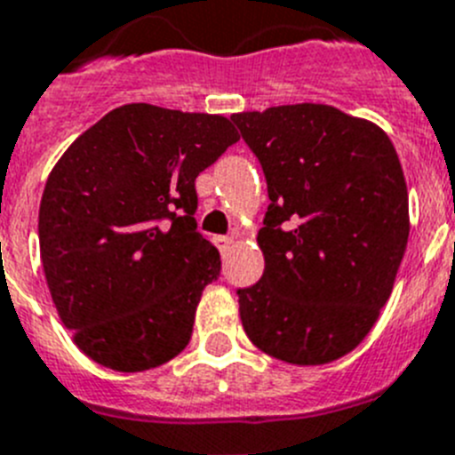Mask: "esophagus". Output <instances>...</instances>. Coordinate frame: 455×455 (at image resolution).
<instances>
[{
	"label": "esophagus",
	"mask_w": 455,
	"mask_h": 455,
	"mask_svg": "<svg viewBox=\"0 0 455 455\" xmlns=\"http://www.w3.org/2000/svg\"><path fill=\"white\" fill-rule=\"evenodd\" d=\"M212 243H215V247L222 251V254H227V251L233 247L231 235H215V238H212Z\"/></svg>",
	"instance_id": "obj_1"
}]
</instances>
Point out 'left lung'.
Returning <instances> with one entry per match:
<instances>
[{"label":"left lung","instance_id":"left-lung-1","mask_svg":"<svg viewBox=\"0 0 455 455\" xmlns=\"http://www.w3.org/2000/svg\"><path fill=\"white\" fill-rule=\"evenodd\" d=\"M267 183L266 270L238 288L254 346L288 364H327L369 334L408 244V188L378 125L330 105L233 114Z\"/></svg>","mask_w":455,"mask_h":455}]
</instances>
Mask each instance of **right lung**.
Listing matches in <instances>:
<instances>
[{
  "instance_id": "right-lung-1",
  "label": "right lung",
  "mask_w": 455,
  "mask_h": 455,
  "mask_svg": "<svg viewBox=\"0 0 455 455\" xmlns=\"http://www.w3.org/2000/svg\"><path fill=\"white\" fill-rule=\"evenodd\" d=\"M231 121L132 102L70 144L45 183L38 240L63 325L93 362L164 364L222 270L196 231L195 180L238 141Z\"/></svg>"
}]
</instances>
